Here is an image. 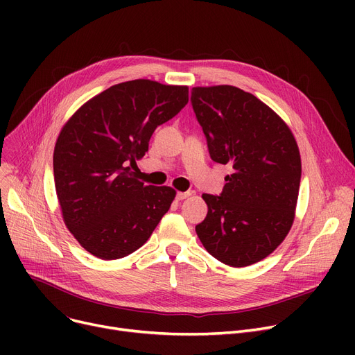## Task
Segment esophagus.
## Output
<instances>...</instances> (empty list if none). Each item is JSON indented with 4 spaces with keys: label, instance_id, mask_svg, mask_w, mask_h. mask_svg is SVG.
Returning a JSON list of instances; mask_svg holds the SVG:
<instances>
[{
    "label": "esophagus",
    "instance_id": "34e87169",
    "mask_svg": "<svg viewBox=\"0 0 355 355\" xmlns=\"http://www.w3.org/2000/svg\"><path fill=\"white\" fill-rule=\"evenodd\" d=\"M193 194V191H184V193H177V196H175V198L178 200V201H181V200H185V198H189L190 196Z\"/></svg>",
    "mask_w": 355,
    "mask_h": 355
}]
</instances>
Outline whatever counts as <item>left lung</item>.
Wrapping results in <instances>:
<instances>
[{
	"instance_id": "1",
	"label": "left lung",
	"mask_w": 355,
	"mask_h": 355,
	"mask_svg": "<svg viewBox=\"0 0 355 355\" xmlns=\"http://www.w3.org/2000/svg\"><path fill=\"white\" fill-rule=\"evenodd\" d=\"M191 105L213 161L230 164L220 196L202 194L209 211L196 226L206 250L243 268L269 256L291 230L301 155L286 123L234 86L193 87Z\"/></svg>"
}]
</instances>
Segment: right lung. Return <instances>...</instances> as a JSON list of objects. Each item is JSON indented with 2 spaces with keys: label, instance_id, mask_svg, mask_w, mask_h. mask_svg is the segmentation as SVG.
<instances>
[{
  "label": "right lung",
  "instance_id": "right-lung-1",
  "mask_svg": "<svg viewBox=\"0 0 355 355\" xmlns=\"http://www.w3.org/2000/svg\"><path fill=\"white\" fill-rule=\"evenodd\" d=\"M187 102V86L130 80L92 98L63 126L53 155L55 193L67 229L93 256L134 253L170 210L175 191L144 185L135 159Z\"/></svg>",
  "mask_w": 355,
  "mask_h": 355
}]
</instances>
